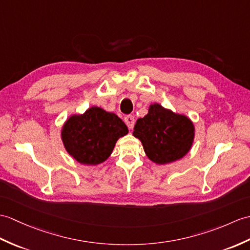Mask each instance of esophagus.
<instances>
[{"mask_svg": "<svg viewBox=\"0 0 250 250\" xmlns=\"http://www.w3.org/2000/svg\"><path fill=\"white\" fill-rule=\"evenodd\" d=\"M125 123L127 125V127H129L130 130H132L133 126H134V124H135V119L132 115H127L125 117Z\"/></svg>", "mask_w": 250, "mask_h": 250, "instance_id": "esophagus-1", "label": "esophagus"}]
</instances>
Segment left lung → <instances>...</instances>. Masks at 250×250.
I'll return each instance as SVG.
<instances>
[{"label": "left lung", "mask_w": 250, "mask_h": 250, "mask_svg": "<svg viewBox=\"0 0 250 250\" xmlns=\"http://www.w3.org/2000/svg\"><path fill=\"white\" fill-rule=\"evenodd\" d=\"M133 135L142 142L150 161L165 165L188 153L194 143L195 125L188 116L153 103L148 114L137 119Z\"/></svg>", "instance_id": "left-lung-1"}]
</instances>
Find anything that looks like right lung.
<instances>
[{"instance_id":"1","label":"right lung","mask_w":250,"mask_h":250,"mask_svg":"<svg viewBox=\"0 0 250 250\" xmlns=\"http://www.w3.org/2000/svg\"><path fill=\"white\" fill-rule=\"evenodd\" d=\"M127 126L117 115L91 106L83 114H73L63 124L61 137L66 151L83 165H99L112 154Z\"/></svg>"}]
</instances>
